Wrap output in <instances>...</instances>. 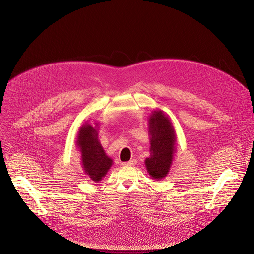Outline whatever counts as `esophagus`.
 <instances>
[{
	"label": "esophagus",
	"instance_id": "esophagus-1",
	"mask_svg": "<svg viewBox=\"0 0 254 254\" xmlns=\"http://www.w3.org/2000/svg\"><path fill=\"white\" fill-rule=\"evenodd\" d=\"M135 164V160L131 159L129 161H126V162H122V165L124 166H128V165H134Z\"/></svg>",
	"mask_w": 254,
	"mask_h": 254
}]
</instances>
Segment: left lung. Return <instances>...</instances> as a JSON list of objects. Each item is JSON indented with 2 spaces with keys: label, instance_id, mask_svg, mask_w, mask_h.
I'll list each match as a JSON object with an SVG mask.
<instances>
[{
  "label": "left lung",
  "instance_id": "left-lung-1",
  "mask_svg": "<svg viewBox=\"0 0 254 254\" xmlns=\"http://www.w3.org/2000/svg\"><path fill=\"white\" fill-rule=\"evenodd\" d=\"M150 156L144 161L149 176L154 180H161L170 172L176 152V132L171 122L162 111H154L149 117Z\"/></svg>",
  "mask_w": 254,
  "mask_h": 254
}]
</instances>
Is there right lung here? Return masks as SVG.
I'll use <instances>...</instances> for the list:
<instances>
[{
	"instance_id": "1",
	"label": "right lung",
	"mask_w": 254,
	"mask_h": 254,
	"mask_svg": "<svg viewBox=\"0 0 254 254\" xmlns=\"http://www.w3.org/2000/svg\"><path fill=\"white\" fill-rule=\"evenodd\" d=\"M76 144L81 152L84 173L93 182H101L111 168L113 159L107 155L99 141L97 128L89 123L83 125L79 128Z\"/></svg>"
}]
</instances>
